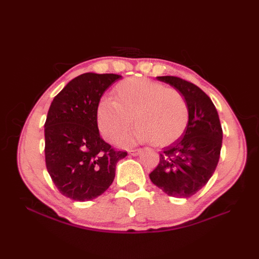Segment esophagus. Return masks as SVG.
I'll return each instance as SVG.
<instances>
[{
	"instance_id": "obj_1",
	"label": "esophagus",
	"mask_w": 259,
	"mask_h": 259,
	"mask_svg": "<svg viewBox=\"0 0 259 259\" xmlns=\"http://www.w3.org/2000/svg\"><path fill=\"white\" fill-rule=\"evenodd\" d=\"M140 151H141L140 149H131V150L128 151V153H129L130 156H134L135 157V156H138L139 153H140Z\"/></svg>"
}]
</instances>
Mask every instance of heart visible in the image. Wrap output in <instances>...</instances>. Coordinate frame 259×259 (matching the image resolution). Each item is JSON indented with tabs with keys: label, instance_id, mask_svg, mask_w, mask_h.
Wrapping results in <instances>:
<instances>
[{
	"label": "heart",
	"instance_id": "heart-1",
	"mask_svg": "<svg viewBox=\"0 0 259 259\" xmlns=\"http://www.w3.org/2000/svg\"><path fill=\"white\" fill-rule=\"evenodd\" d=\"M115 101L102 99L97 109V121L102 136L115 142L137 129L121 145L155 142L167 147L180 139L189 123V108L181 93L148 78H128L114 87Z\"/></svg>",
	"mask_w": 259,
	"mask_h": 259
}]
</instances>
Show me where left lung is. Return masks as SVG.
Masks as SVG:
<instances>
[{
  "instance_id": "1",
  "label": "left lung",
  "mask_w": 259,
  "mask_h": 259,
  "mask_svg": "<svg viewBox=\"0 0 259 259\" xmlns=\"http://www.w3.org/2000/svg\"><path fill=\"white\" fill-rule=\"evenodd\" d=\"M178 90L189 108L185 134L164 147L160 161L149 175L151 181L168 196L188 198L210 179L221 157L223 129L212 101L200 88L177 76H157Z\"/></svg>"
}]
</instances>
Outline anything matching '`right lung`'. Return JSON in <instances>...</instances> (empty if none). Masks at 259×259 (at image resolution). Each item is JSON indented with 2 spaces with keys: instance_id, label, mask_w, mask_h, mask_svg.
Segmentation results:
<instances>
[{
  "instance_id": "add662e5",
  "label": "right lung",
  "mask_w": 259,
  "mask_h": 259,
  "mask_svg": "<svg viewBox=\"0 0 259 259\" xmlns=\"http://www.w3.org/2000/svg\"><path fill=\"white\" fill-rule=\"evenodd\" d=\"M121 75L88 72L54 97L45 123L46 164L59 191L75 201L92 200L112 184L115 166L126 156L99 134L100 99Z\"/></svg>"
}]
</instances>
